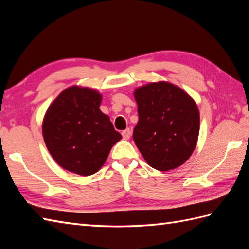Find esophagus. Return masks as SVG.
Segmentation results:
<instances>
[{
	"mask_svg": "<svg viewBox=\"0 0 249 249\" xmlns=\"http://www.w3.org/2000/svg\"><path fill=\"white\" fill-rule=\"evenodd\" d=\"M130 136H131V130H130L129 128H127V129H125V130L122 131V137H123V138H124L125 140L129 139Z\"/></svg>",
	"mask_w": 249,
	"mask_h": 249,
	"instance_id": "obj_1",
	"label": "esophagus"
}]
</instances>
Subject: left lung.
<instances>
[{
	"instance_id": "left-lung-1",
	"label": "left lung",
	"mask_w": 249,
	"mask_h": 249,
	"mask_svg": "<svg viewBox=\"0 0 249 249\" xmlns=\"http://www.w3.org/2000/svg\"><path fill=\"white\" fill-rule=\"evenodd\" d=\"M139 120L133 138L149 165L160 171L186 161L197 144L200 115L194 99L172 83H149L135 91Z\"/></svg>"
}]
</instances>
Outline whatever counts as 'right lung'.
I'll use <instances>...</instances> for the list:
<instances>
[{"mask_svg":"<svg viewBox=\"0 0 249 249\" xmlns=\"http://www.w3.org/2000/svg\"><path fill=\"white\" fill-rule=\"evenodd\" d=\"M102 95L77 86L64 89L50 105L43 122L47 149L66 170L96 173L122 136L99 110Z\"/></svg>","mask_w":249,"mask_h":249,"instance_id":"1","label":"right lung"}]
</instances>
